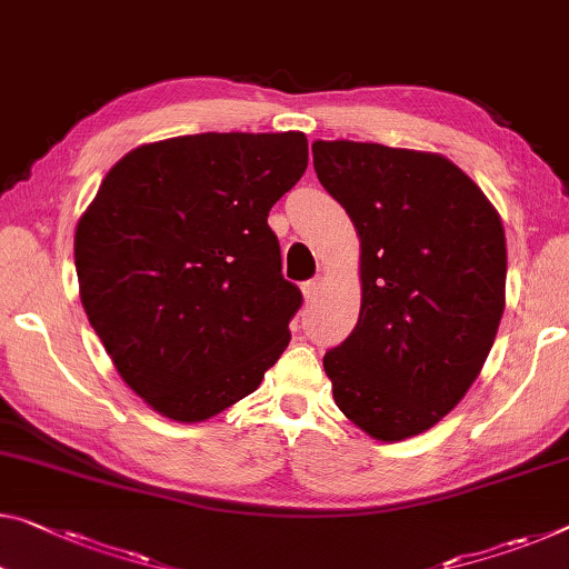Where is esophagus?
I'll list each match as a JSON object with an SVG mask.
<instances>
[{
  "label": "esophagus",
  "mask_w": 569,
  "mask_h": 569,
  "mask_svg": "<svg viewBox=\"0 0 569 569\" xmlns=\"http://www.w3.org/2000/svg\"><path fill=\"white\" fill-rule=\"evenodd\" d=\"M318 292H320V279H310V282L302 284V295L308 302H312L315 297H318Z\"/></svg>",
  "instance_id": "esophagus-1"
}]
</instances>
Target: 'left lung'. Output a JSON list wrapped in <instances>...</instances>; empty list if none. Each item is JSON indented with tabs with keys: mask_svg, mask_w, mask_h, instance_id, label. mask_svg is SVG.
Returning a JSON list of instances; mask_svg holds the SVG:
<instances>
[{
	"mask_svg": "<svg viewBox=\"0 0 569 569\" xmlns=\"http://www.w3.org/2000/svg\"><path fill=\"white\" fill-rule=\"evenodd\" d=\"M312 164L361 239V312L322 358L333 399L373 440L430 430L483 369L506 305L501 218L435 152L312 144Z\"/></svg>",
	"mask_w": 569,
	"mask_h": 569,
	"instance_id": "left-lung-1",
	"label": "left lung"
}]
</instances>
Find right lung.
I'll list each match as a JSON object with an SVG mask.
<instances>
[{
  "mask_svg": "<svg viewBox=\"0 0 569 569\" xmlns=\"http://www.w3.org/2000/svg\"><path fill=\"white\" fill-rule=\"evenodd\" d=\"M308 168L302 132H206L113 164L76 229L89 322L154 412L203 422L290 343L302 292L267 216Z\"/></svg>",
  "mask_w": 569,
  "mask_h": 569,
  "instance_id": "right-lung-1",
  "label": "right lung"
}]
</instances>
